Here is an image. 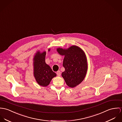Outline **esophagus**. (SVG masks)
<instances>
[{"label":"esophagus","mask_w":122,"mask_h":122,"mask_svg":"<svg viewBox=\"0 0 122 122\" xmlns=\"http://www.w3.org/2000/svg\"><path fill=\"white\" fill-rule=\"evenodd\" d=\"M56 74H57V76H60L61 75V71H57L56 72Z\"/></svg>","instance_id":"esophagus-1"}]
</instances>
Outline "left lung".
I'll return each mask as SVG.
<instances>
[{"mask_svg": "<svg viewBox=\"0 0 122 122\" xmlns=\"http://www.w3.org/2000/svg\"><path fill=\"white\" fill-rule=\"evenodd\" d=\"M58 53L65 56L63 66L65 71L62 76L70 87H74L83 81L87 70L86 57L84 51L80 47L73 45L63 49L57 48Z\"/></svg>", "mask_w": 122, "mask_h": 122, "instance_id": "8db88e82", "label": "left lung"}]
</instances>
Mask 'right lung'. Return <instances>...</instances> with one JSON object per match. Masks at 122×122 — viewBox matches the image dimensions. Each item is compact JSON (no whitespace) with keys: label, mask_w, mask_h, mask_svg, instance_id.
<instances>
[{"label":"right lung","mask_w":122,"mask_h":122,"mask_svg":"<svg viewBox=\"0 0 122 122\" xmlns=\"http://www.w3.org/2000/svg\"><path fill=\"white\" fill-rule=\"evenodd\" d=\"M48 51H50V49ZM35 54L33 58L34 77L39 85L46 86L56 74L45 63L46 51L41 53L38 51Z\"/></svg>","instance_id":"obj_1"}]
</instances>
